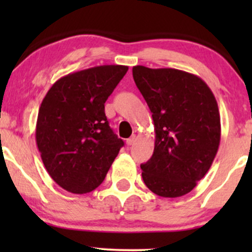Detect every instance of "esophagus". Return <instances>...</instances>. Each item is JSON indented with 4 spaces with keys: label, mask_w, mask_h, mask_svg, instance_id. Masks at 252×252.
<instances>
[{
    "label": "esophagus",
    "mask_w": 252,
    "mask_h": 252,
    "mask_svg": "<svg viewBox=\"0 0 252 252\" xmlns=\"http://www.w3.org/2000/svg\"><path fill=\"white\" fill-rule=\"evenodd\" d=\"M135 141H136V136H135V135H132L131 137H130V138H128V140H126V144H128V146H131V144H134V143H135Z\"/></svg>",
    "instance_id": "34e87169"
}]
</instances>
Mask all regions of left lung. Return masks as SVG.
<instances>
[{"mask_svg": "<svg viewBox=\"0 0 252 252\" xmlns=\"http://www.w3.org/2000/svg\"><path fill=\"white\" fill-rule=\"evenodd\" d=\"M155 130L153 156L141 164L144 184L155 194L189 193L209 172L220 143L218 104L207 84L175 68L134 66Z\"/></svg>", "mask_w": 252, "mask_h": 252, "instance_id": "obj_1", "label": "left lung"}]
</instances>
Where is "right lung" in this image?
Wrapping results in <instances>:
<instances>
[{
  "label": "right lung",
  "instance_id": "1",
  "mask_svg": "<svg viewBox=\"0 0 252 252\" xmlns=\"http://www.w3.org/2000/svg\"><path fill=\"white\" fill-rule=\"evenodd\" d=\"M128 66L103 65L60 78L37 114L35 138L51 178L67 192L96 189L124 142L112 131L104 103Z\"/></svg>",
  "mask_w": 252,
  "mask_h": 252
}]
</instances>
